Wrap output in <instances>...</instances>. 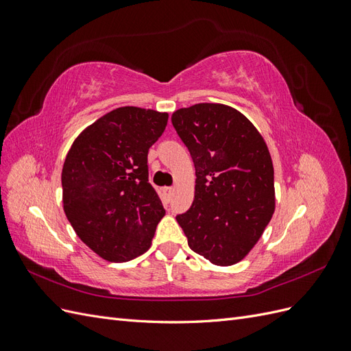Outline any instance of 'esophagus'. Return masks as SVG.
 <instances>
[{"mask_svg":"<svg viewBox=\"0 0 351 351\" xmlns=\"http://www.w3.org/2000/svg\"><path fill=\"white\" fill-rule=\"evenodd\" d=\"M164 196H165L167 202L171 199V196H173V187H164Z\"/></svg>","mask_w":351,"mask_h":351,"instance_id":"esophagus-1","label":"esophagus"}]
</instances>
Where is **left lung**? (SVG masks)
<instances>
[{"instance_id": "8db88e82", "label": "left lung", "mask_w": 351, "mask_h": 351, "mask_svg": "<svg viewBox=\"0 0 351 351\" xmlns=\"http://www.w3.org/2000/svg\"><path fill=\"white\" fill-rule=\"evenodd\" d=\"M171 121L196 169L195 199L177 221L189 247L218 267L247 256L275 210L274 165L262 134L224 104H195Z\"/></svg>"}]
</instances>
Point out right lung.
Listing matches in <instances>:
<instances>
[{
	"label": "right lung",
	"instance_id": "obj_1",
	"mask_svg": "<svg viewBox=\"0 0 351 351\" xmlns=\"http://www.w3.org/2000/svg\"><path fill=\"white\" fill-rule=\"evenodd\" d=\"M167 112L121 107L76 139L62 165V208L79 239L110 262L151 247L165 209L147 183V152L161 137Z\"/></svg>",
	"mask_w": 351,
	"mask_h": 351
}]
</instances>
